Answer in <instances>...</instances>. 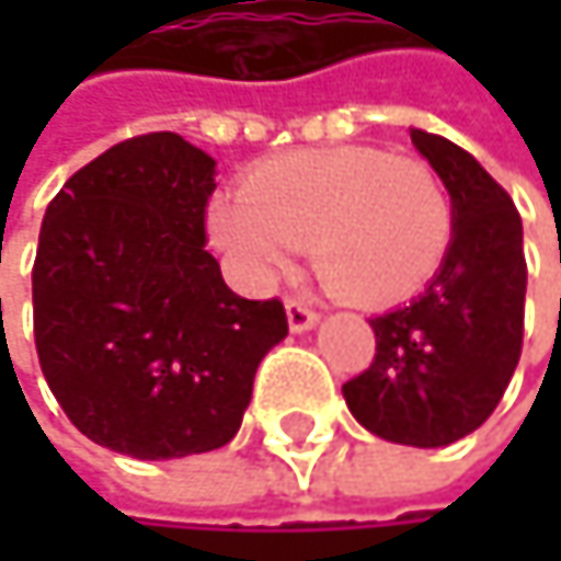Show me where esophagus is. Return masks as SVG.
<instances>
[{
    "mask_svg": "<svg viewBox=\"0 0 561 561\" xmlns=\"http://www.w3.org/2000/svg\"><path fill=\"white\" fill-rule=\"evenodd\" d=\"M285 314H288V328L291 331H308L318 324V311L311 305H305L301 298H285Z\"/></svg>",
    "mask_w": 561,
    "mask_h": 561,
    "instance_id": "1",
    "label": "esophagus"
}]
</instances>
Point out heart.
<instances>
[{"mask_svg":"<svg viewBox=\"0 0 561 561\" xmlns=\"http://www.w3.org/2000/svg\"><path fill=\"white\" fill-rule=\"evenodd\" d=\"M455 207L438 171L380 149H308L263 162L210 210L214 243L253 279H273L295 247L334 295L392 305L442 266Z\"/></svg>","mask_w":561,"mask_h":561,"instance_id":"1","label":"heart"}]
</instances>
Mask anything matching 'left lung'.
<instances>
[{
    "label": "left lung",
    "mask_w": 561,
    "mask_h": 561,
    "mask_svg": "<svg viewBox=\"0 0 561 561\" xmlns=\"http://www.w3.org/2000/svg\"><path fill=\"white\" fill-rule=\"evenodd\" d=\"M455 207V237L428 288L370 318L374 364L344 383L374 435L438 448L471 435L504 399L523 351V224L504 187L461 146L412 129Z\"/></svg>",
    "instance_id": "8db88e82"
}]
</instances>
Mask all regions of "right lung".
Returning a JSON list of instances; mask_svg holds the SVG:
<instances>
[{"instance_id": "right-lung-1", "label": "right lung", "mask_w": 561, "mask_h": 561, "mask_svg": "<svg viewBox=\"0 0 561 561\" xmlns=\"http://www.w3.org/2000/svg\"><path fill=\"white\" fill-rule=\"evenodd\" d=\"M214 187L207 152L149 133L73 171L42 220V374L87 438L129 458L227 445L260 360L288 334L279 298L230 291L204 250Z\"/></svg>"}]
</instances>
